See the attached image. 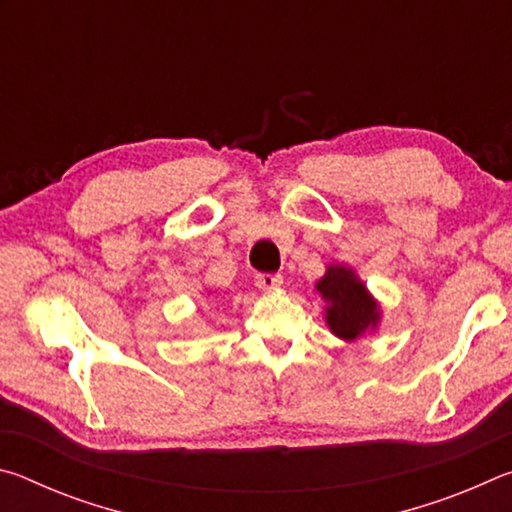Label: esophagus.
Segmentation results:
<instances>
[{"label":"esophagus","mask_w":512,"mask_h":512,"mask_svg":"<svg viewBox=\"0 0 512 512\" xmlns=\"http://www.w3.org/2000/svg\"><path fill=\"white\" fill-rule=\"evenodd\" d=\"M255 284L262 291H275V289L282 287V275H277V273H259L255 277Z\"/></svg>","instance_id":"esophagus-1"}]
</instances>
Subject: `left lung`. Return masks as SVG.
<instances>
[{
  "mask_svg": "<svg viewBox=\"0 0 512 512\" xmlns=\"http://www.w3.org/2000/svg\"><path fill=\"white\" fill-rule=\"evenodd\" d=\"M316 291L327 302L325 320L332 334L343 341H354L379 323V305L366 284L348 266L332 264L316 282Z\"/></svg>",
  "mask_w": 512,
  "mask_h": 512,
  "instance_id": "1",
  "label": "left lung"
}]
</instances>
